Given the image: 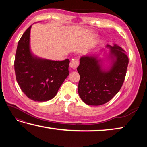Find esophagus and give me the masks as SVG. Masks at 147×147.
Masks as SVG:
<instances>
[{
  "label": "esophagus",
  "mask_w": 147,
  "mask_h": 147,
  "mask_svg": "<svg viewBox=\"0 0 147 147\" xmlns=\"http://www.w3.org/2000/svg\"><path fill=\"white\" fill-rule=\"evenodd\" d=\"M78 65H79V61L77 59H72V60L70 62V64H69L70 67L72 69H73L77 68L78 66Z\"/></svg>",
  "instance_id": "obj_1"
}]
</instances>
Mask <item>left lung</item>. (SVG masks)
Masks as SVG:
<instances>
[{"mask_svg": "<svg viewBox=\"0 0 147 147\" xmlns=\"http://www.w3.org/2000/svg\"><path fill=\"white\" fill-rule=\"evenodd\" d=\"M111 49L112 65L107 71L100 64L95 56H83L77 71L80 76L78 87L82 100L90 105L104 104L114 97L121 88L126 74L129 59L121 47L114 44Z\"/></svg>", "mask_w": 147, "mask_h": 147, "instance_id": "1", "label": "left lung"}]
</instances>
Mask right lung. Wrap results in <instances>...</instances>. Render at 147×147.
I'll list each match as a JSON object with an SVG mask.
<instances>
[{"mask_svg":"<svg viewBox=\"0 0 147 147\" xmlns=\"http://www.w3.org/2000/svg\"><path fill=\"white\" fill-rule=\"evenodd\" d=\"M28 28L18 42L14 60L17 82L24 94L36 102L53 98L69 74V60L54 61L34 56L30 49V30Z\"/></svg>","mask_w":147,"mask_h":147,"instance_id":"obj_1","label":"right lung"}]
</instances>
